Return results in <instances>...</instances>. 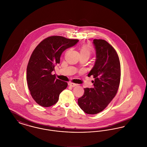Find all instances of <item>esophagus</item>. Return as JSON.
<instances>
[{
    "label": "esophagus",
    "instance_id": "1",
    "mask_svg": "<svg viewBox=\"0 0 147 147\" xmlns=\"http://www.w3.org/2000/svg\"><path fill=\"white\" fill-rule=\"evenodd\" d=\"M69 85L71 87H75V86H77V84H74V83H69Z\"/></svg>",
    "mask_w": 147,
    "mask_h": 147
}]
</instances>
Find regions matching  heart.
<instances>
[{
    "instance_id": "b5f03b06",
    "label": "heart",
    "mask_w": 147,
    "mask_h": 147,
    "mask_svg": "<svg viewBox=\"0 0 147 147\" xmlns=\"http://www.w3.org/2000/svg\"><path fill=\"white\" fill-rule=\"evenodd\" d=\"M91 53V47L89 45H84L80 49V55H85L90 57Z\"/></svg>"
}]
</instances>
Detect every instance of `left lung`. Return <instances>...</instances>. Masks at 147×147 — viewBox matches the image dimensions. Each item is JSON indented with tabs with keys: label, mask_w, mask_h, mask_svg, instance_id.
Instances as JSON below:
<instances>
[{
	"label": "left lung",
	"mask_w": 147,
	"mask_h": 147,
	"mask_svg": "<svg viewBox=\"0 0 147 147\" xmlns=\"http://www.w3.org/2000/svg\"><path fill=\"white\" fill-rule=\"evenodd\" d=\"M96 60L88 74L93 76L92 88H85L84 95L79 98L78 104L88 114L94 115L104 110L115 96L121 78L119 56L115 49L104 40L94 39Z\"/></svg>",
	"instance_id": "1"
}]
</instances>
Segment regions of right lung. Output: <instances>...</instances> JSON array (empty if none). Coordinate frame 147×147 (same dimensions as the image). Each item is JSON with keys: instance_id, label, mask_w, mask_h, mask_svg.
I'll return each instance as SVG.
<instances>
[{"instance_id": "1", "label": "right lung", "mask_w": 147, "mask_h": 147, "mask_svg": "<svg viewBox=\"0 0 147 147\" xmlns=\"http://www.w3.org/2000/svg\"><path fill=\"white\" fill-rule=\"evenodd\" d=\"M78 41L53 36L43 40L33 51L27 67L26 78L31 95L38 105L46 107L55 105L61 92L67 87V83L51 73L60 63L63 51Z\"/></svg>"}]
</instances>
